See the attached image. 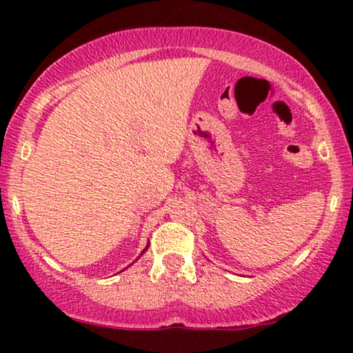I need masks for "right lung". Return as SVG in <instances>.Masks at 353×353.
Returning <instances> with one entry per match:
<instances>
[{"label":"right lung","instance_id":"obj_1","mask_svg":"<svg viewBox=\"0 0 353 353\" xmlns=\"http://www.w3.org/2000/svg\"><path fill=\"white\" fill-rule=\"evenodd\" d=\"M148 248H149V244L146 245V248H144V250H143V252H141V254H144V252H146V250H148Z\"/></svg>","mask_w":353,"mask_h":353}]
</instances>
